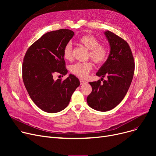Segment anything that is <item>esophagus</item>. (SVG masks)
<instances>
[{"mask_svg": "<svg viewBox=\"0 0 156 156\" xmlns=\"http://www.w3.org/2000/svg\"><path fill=\"white\" fill-rule=\"evenodd\" d=\"M80 85H85V84L87 83L85 81H84V80H80Z\"/></svg>", "mask_w": 156, "mask_h": 156, "instance_id": "obj_1", "label": "esophagus"}]
</instances>
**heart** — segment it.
Here are the masks:
<instances>
[{
	"label": "heart",
	"mask_w": 156,
	"mask_h": 156,
	"mask_svg": "<svg viewBox=\"0 0 156 156\" xmlns=\"http://www.w3.org/2000/svg\"><path fill=\"white\" fill-rule=\"evenodd\" d=\"M79 44L89 50L88 57H90L96 64L103 63L108 57V49L104 45L99 44V41L95 37L85 35L78 39ZM73 47L71 43H68L65 46L63 51L64 57L67 60L72 59ZM93 69V65L91 62H77L71 65L69 67L70 71L81 78H86L89 72Z\"/></svg>",
	"instance_id": "1"
}]
</instances>
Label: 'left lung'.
<instances>
[{
  "label": "left lung",
  "mask_w": 156,
  "mask_h": 156,
  "mask_svg": "<svg viewBox=\"0 0 156 156\" xmlns=\"http://www.w3.org/2000/svg\"><path fill=\"white\" fill-rule=\"evenodd\" d=\"M110 52L107 60L96 73L101 80L89 82L92 91L87 97L88 105L99 111L105 112L114 109L125 97L133 77L135 62L128 43L113 33L106 30Z\"/></svg>",
  "instance_id": "8db88e82"
}]
</instances>
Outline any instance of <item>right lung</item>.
<instances>
[{
	"instance_id": "right-lung-1",
	"label": "right lung",
	"mask_w": 156,
	"mask_h": 156,
	"mask_svg": "<svg viewBox=\"0 0 156 156\" xmlns=\"http://www.w3.org/2000/svg\"><path fill=\"white\" fill-rule=\"evenodd\" d=\"M74 35L67 29L47 32L30 47L24 55V86L33 102L45 112L55 113L64 109L80 85L78 78L71 74L63 81L53 78L55 73L64 76L68 73L63 51Z\"/></svg>"
}]
</instances>
